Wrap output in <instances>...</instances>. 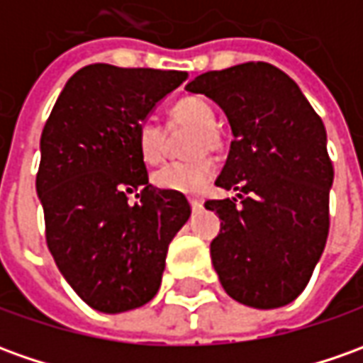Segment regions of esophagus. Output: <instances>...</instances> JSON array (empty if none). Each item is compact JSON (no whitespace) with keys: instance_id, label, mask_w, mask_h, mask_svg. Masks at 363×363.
<instances>
[{"instance_id":"1","label":"esophagus","mask_w":363,"mask_h":363,"mask_svg":"<svg viewBox=\"0 0 363 363\" xmlns=\"http://www.w3.org/2000/svg\"><path fill=\"white\" fill-rule=\"evenodd\" d=\"M189 202H191V208L196 213V211H201L202 208V201L201 199H189Z\"/></svg>"}]
</instances>
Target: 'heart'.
<instances>
[{
    "label": "heart",
    "mask_w": 363,
    "mask_h": 363,
    "mask_svg": "<svg viewBox=\"0 0 363 363\" xmlns=\"http://www.w3.org/2000/svg\"><path fill=\"white\" fill-rule=\"evenodd\" d=\"M172 129H192L186 139L184 152L189 159L167 162L152 174V182L164 191L196 194L213 179L214 161L208 152H218L223 147V133L214 125L213 107L201 97L179 99L169 111ZM137 145L143 161L157 164L164 159L169 149L167 130L155 119H145L137 130Z\"/></svg>",
    "instance_id": "1"
}]
</instances>
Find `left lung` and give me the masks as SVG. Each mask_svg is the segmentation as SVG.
<instances>
[{
  "mask_svg": "<svg viewBox=\"0 0 363 363\" xmlns=\"http://www.w3.org/2000/svg\"><path fill=\"white\" fill-rule=\"evenodd\" d=\"M226 113L234 140L206 201L220 218L211 258L226 294L260 310L302 294L326 246L334 167L326 129L292 79L270 63L208 71L186 85Z\"/></svg>",
  "mask_w": 363,
  "mask_h": 363,
  "instance_id": "obj_1",
  "label": "left lung"
}]
</instances>
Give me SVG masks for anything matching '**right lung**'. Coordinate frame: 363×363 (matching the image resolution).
Instances as JSON below:
<instances>
[{
	"mask_svg": "<svg viewBox=\"0 0 363 363\" xmlns=\"http://www.w3.org/2000/svg\"><path fill=\"white\" fill-rule=\"evenodd\" d=\"M184 71L95 63L65 83L41 133L37 196L59 272L93 310L119 314L159 292L169 244L191 216L182 192L149 184L143 121ZM139 198L128 202V194Z\"/></svg>",
	"mask_w": 363,
	"mask_h": 363,
	"instance_id": "add662e5",
	"label": "right lung"
}]
</instances>
